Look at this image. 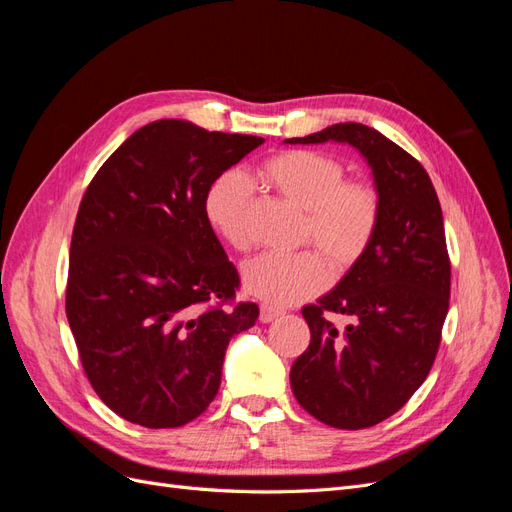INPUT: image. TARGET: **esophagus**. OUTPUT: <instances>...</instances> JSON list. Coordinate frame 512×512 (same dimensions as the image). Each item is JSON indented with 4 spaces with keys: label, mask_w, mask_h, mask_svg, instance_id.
Here are the masks:
<instances>
[{
    "label": "esophagus",
    "mask_w": 512,
    "mask_h": 512,
    "mask_svg": "<svg viewBox=\"0 0 512 512\" xmlns=\"http://www.w3.org/2000/svg\"><path fill=\"white\" fill-rule=\"evenodd\" d=\"M282 314H284V309H280V307H273V305H267V303L260 305V322H273L275 318H280Z\"/></svg>",
    "instance_id": "34e87169"
}]
</instances>
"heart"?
<instances>
[{"mask_svg":"<svg viewBox=\"0 0 512 512\" xmlns=\"http://www.w3.org/2000/svg\"><path fill=\"white\" fill-rule=\"evenodd\" d=\"M286 200L305 209L301 243L316 250L262 254L243 267V286L271 305H292L314 297L329 284V263L350 271L369 250L380 224V196L374 185L344 179L346 168L309 149L282 151L260 168ZM252 188L239 173H224L205 194V218L215 235L237 252L252 245Z\"/></svg>","mask_w":512,"mask_h":512,"instance_id":"heart-1","label":"heart"}]
</instances>
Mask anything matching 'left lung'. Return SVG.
Instances as JSON below:
<instances>
[{"mask_svg": "<svg viewBox=\"0 0 512 512\" xmlns=\"http://www.w3.org/2000/svg\"><path fill=\"white\" fill-rule=\"evenodd\" d=\"M348 143L371 166L380 224L365 256L329 294L303 307L307 350L290 386L320 423L365 429L406 406L436 361L451 297L442 209L421 162L363 123H335L290 145ZM327 313L347 318L335 328Z\"/></svg>", "mask_w": 512, "mask_h": 512, "instance_id": "left-lung-1", "label": "left lung"}]
</instances>
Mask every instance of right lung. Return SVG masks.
<instances>
[{"mask_svg":"<svg viewBox=\"0 0 512 512\" xmlns=\"http://www.w3.org/2000/svg\"><path fill=\"white\" fill-rule=\"evenodd\" d=\"M265 143L160 119L108 158L76 213L66 316L85 376L130 423L173 429L218 395L228 342L258 320L205 218L224 170Z\"/></svg>","mask_w":512,"mask_h":512,"instance_id":"add662e5","label":"right lung"}]
</instances>
